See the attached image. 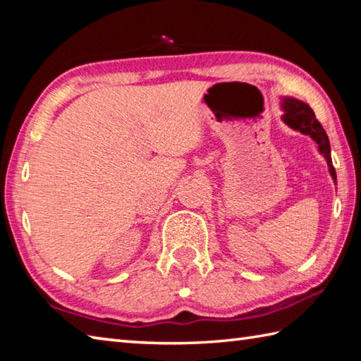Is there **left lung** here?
I'll return each mask as SVG.
<instances>
[{
	"mask_svg": "<svg viewBox=\"0 0 361 361\" xmlns=\"http://www.w3.org/2000/svg\"><path fill=\"white\" fill-rule=\"evenodd\" d=\"M282 108H283V116L282 119L286 126H290L291 129L299 130L304 135H309L314 142L319 145V151L326 159L329 173H331L333 180H336V170L333 167L331 161V148H329V140L326 132L323 130V127L319 121L315 118V113L312 111L307 103L296 99H286L282 100Z\"/></svg>",
	"mask_w": 361,
	"mask_h": 361,
	"instance_id": "8db88e82",
	"label": "left lung"
}]
</instances>
